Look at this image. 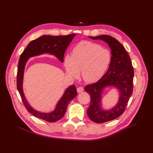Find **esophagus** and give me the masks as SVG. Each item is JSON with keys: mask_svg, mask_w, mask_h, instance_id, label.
<instances>
[{"mask_svg": "<svg viewBox=\"0 0 153 153\" xmlns=\"http://www.w3.org/2000/svg\"><path fill=\"white\" fill-rule=\"evenodd\" d=\"M84 91V89L82 86H79L77 88V91L78 93H80L81 92H83Z\"/></svg>", "mask_w": 153, "mask_h": 153, "instance_id": "obj_1", "label": "esophagus"}]
</instances>
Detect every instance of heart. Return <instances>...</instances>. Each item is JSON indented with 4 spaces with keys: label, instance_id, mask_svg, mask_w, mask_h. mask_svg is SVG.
Masks as SVG:
<instances>
[{
    "label": "heart",
    "instance_id": "1",
    "mask_svg": "<svg viewBox=\"0 0 153 153\" xmlns=\"http://www.w3.org/2000/svg\"><path fill=\"white\" fill-rule=\"evenodd\" d=\"M111 60L107 50L90 42H82L73 50L71 56L64 58V67L67 73L76 78L81 71L83 79L88 83L100 80L105 74Z\"/></svg>",
    "mask_w": 153,
    "mask_h": 153
}]
</instances>
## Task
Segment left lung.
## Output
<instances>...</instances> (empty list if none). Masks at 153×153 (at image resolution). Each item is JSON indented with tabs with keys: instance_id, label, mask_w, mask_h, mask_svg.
<instances>
[{
	"instance_id": "obj_1",
	"label": "left lung",
	"mask_w": 153,
	"mask_h": 153,
	"mask_svg": "<svg viewBox=\"0 0 153 153\" xmlns=\"http://www.w3.org/2000/svg\"><path fill=\"white\" fill-rule=\"evenodd\" d=\"M89 37L105 41L111 50V62L107 72L97 82L85 88L91 96L87 114L91 120L101 123L115 119L124 112L133 93L134 69L125 48L115 38L108 35ZM110 85H113L119 90L120 99L117 105L110 111H103L101 108V93L105 88Z\"/></svg>"
}]
</instances>
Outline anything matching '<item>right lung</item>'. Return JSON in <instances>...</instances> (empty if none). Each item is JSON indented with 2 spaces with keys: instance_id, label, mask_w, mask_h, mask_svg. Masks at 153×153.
I'll list each match as a JSON object with an SVG mask.
<instances>
[{
  "instance_id": "right-lung-1",
  "label": "right lung",
  "mask_w": 153,
  "mask_h": 153,
  "mask_svg": "<svg viewBox=\"0 0 153 153\" xmlns=\"http://www.w3.org/2000/svg\"><path fill=\"white\" fill-rule=\"evenodd\" d=\"M75 36V34L57 36H42L29 43L20 55L17 67V88L27 110L37 118L49 122H54L62 119L66 113L69 102L77 96V90L74 85L70 86L65 90L62 97L57 102L54 110L50 113H45L35 110L27 102L23 91L25 65L30 57L45 53L54 55L61 62H63L65 52Z\"/></svg>"
}]
</instances>
